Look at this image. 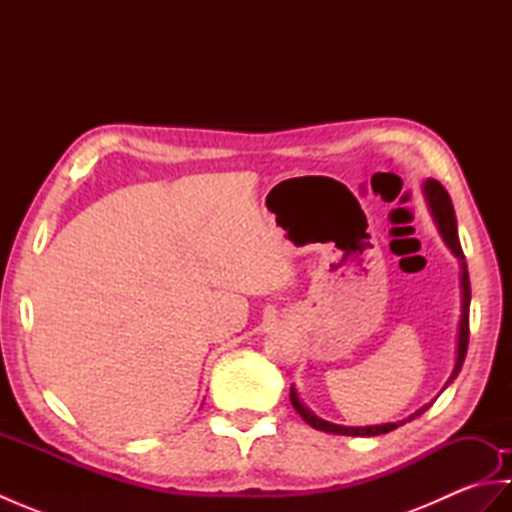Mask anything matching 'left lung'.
Segmentation results:
<instances>
[{
	"instance_id": "1",
	"label": "left lung",
	"mask_w": 512,
	"mask_h": 512,
	"mask_svg": "<svg viewBox=\"0 0 512 512\" xmlns=\"http://www.w3.org/2000/svg\"><path fill=\"white\" fill-rule=\"evenodd\" d=\"M422 193H424V200L429 204V211L433 215V220H436L438 231L444 239V244L449 246L451 253L458 257L460 262V288H462V314H460V323H458V350H455V365H453V372L449 376L447 383H444L442 389H447L455 378H458L462 363H464V356H466V347H469V306H471V281H469V270H466V262H464V253H462V246H460V237H458V224H455V211H453V202L449 198L447 189L442 187L438 180L427 178L422 184ZM290 402L292 407L297 409L299 416L306 420L312 429H319L325 433H334V436H354V438H367V436H380V433H389L398 429L400 424H405L413 418H418L420 413L427 411L431 407L424 405L420 407L416 413H411L409 418L405 420H398V422H385V424H369V427H345V424H334L323 420L319 416H314V413L303 405L295 385L290 387Z\"/></svg>"
}]
</instances>
